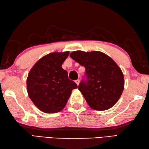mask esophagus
<instances>
[{"label": "esophagus", "instance_id": "1", "mask_svg": "<svg viewBox=\"0 0 149 149\" xmlns=\"http://www.w3.org/2000/svg\"><path fill=\"white\" fill-rule=\"evenodd\" d=\"M75 82H76V83H77V85H79V79H77V80L75 81Z\"/></svg>", "mask_w": 149, "mask_h": 149}]
</instances>
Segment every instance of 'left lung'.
<instances>
[{
  "label": "left lung",
  "mask_w": 149,
  "mask_h": 149,
  "mask_svg": "<svg viewBox=\"0 0 149 149\" xmlns=\"http://www.w3.org/2000/svg\"><path fill=\"white\" fill-rule=\"evenodd\" d=\"M70 57L85 68L78 89L94 110L105 111L116 104L125 86L124 76L118 64L106 54L99 51L72 52Z\"/></svg>",
  "instance_id": "obj_1"
}]
</instances>
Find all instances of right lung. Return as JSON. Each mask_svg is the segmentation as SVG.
Listing matches in <instances>:
<instances>
[{
	"instance_id": "right-lung-1",
	"label": "right lung",
	"mask_w": 149,
	"mask_h": 149,
	"mask_svg": "<svg viewBox=\"0 0 149 149\" xmlns=\"http://www.w3.org/2000/svg\"><path fill=\"white\" fill-rule=\"evenodd\" d=\"M70 52H52L43 56L29 72L26 87L28 95L36 107L45 113L62 111L71 91L78 86L68 78L62 68Z\"/></svg>"
}]
</instances>
